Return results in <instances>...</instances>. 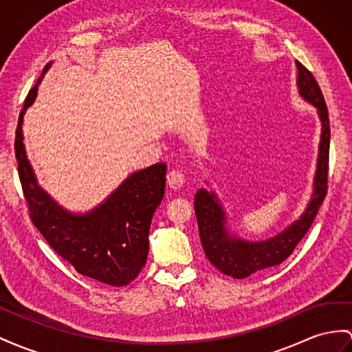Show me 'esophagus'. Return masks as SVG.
I'll return each instance as SVG.
<instances>
[{
	"instance_id": "esophagus-1",
	"label": "esophagus",
	"mask_w": 352,
	"mask_h": 352,
	"mask_svg": "<svg viewBox=\"0 0 352 352\" xmlns=\"http://www.w3.org/2000/svg\"><path fill=\"white\" fill-rule=\"evenodd\" d=\"M184 182H186V177L182 170H178V169L169 170L166 175V183L170 188H179L184 184Z\"/></svg>"
}]
</instances>
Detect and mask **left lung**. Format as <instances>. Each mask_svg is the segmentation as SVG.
<instances>
[{
    "mask_svg": "<svg viewBox=\"0 0 352 352\" xmlns=\"http://www.w3.org/2000/svg\"><path fill=\"white\" fill-rule=\"evenodd\" d=\"M296 85L299 95L315 107L321 122L317 170L314 177L312 196L299 219L276 235L263 241H247L239 238L228 226V214L219 196L212 190L199 188L195 195V212L199 226L201 242L205 256L220 272L233 278H247L253 274L274 267L293 253L296 245L309 230L320 206L327 195L330 122L329 111L321 89L314 76L300 62H296Z\"/></svg>",
    "mask_w": 352,
    "mask_h": 352,
    "instance_id": "1",
    "label": "left lung"
}]
</instances>
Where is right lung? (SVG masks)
Instances as JSON below:
<instances>
[{
  "label": "right lung",
  "mask_w": 352,
  "mask_h": 352,
  "mask_svg": "<svg viewBox=\"0 0 352 352\" xmlns=\"http://www.w3.org/2000/svg\"><path fill=\"white\" fill-rule=\"evenodd\" d=\"M43 69L25 99L16 129V159L34 226L78 274L113 287L132 283L147 262L150 223L165 193L166 165L132 173L104 202L87 212H71L38 184L23 144V116L37 98Z\"/></svg>",
  "instance_id": "obj_1"
}]
</instances>
